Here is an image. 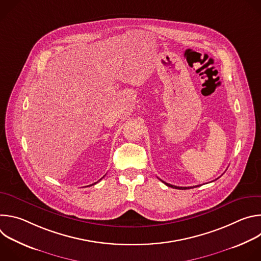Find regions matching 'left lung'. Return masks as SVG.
Returning a JSON list of instances; mask_svg holds the SVG:
<instances>
[{"label": "left lung", "instance_id": "obj_1", "mask_svg": "<svg viewBox=\"0 0 261 261\" xmlns=\"http://www.w3.org/2000/svg\"><path fill=\"white\" fill-rule=\"evenodd\" d=\"M162 180V179H161ZM163 181V180H162ZM166 186H168V187H171V188H175V189H179V190H186V189H189V188H192V187H177V186H173V185H170V184H167L165 181H163Z\"/></svg>", "mask_w": 261, "mask_h": 261}]
</instances>
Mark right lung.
Masks as SVG:
<instances>
[{"instance_id":"1","label":"right lung","mask_w":261,"mask_h":261,"mask_svg":"<svg viewBox=\"0 0 261 261\" xmlns=\"http://www.w3.org/2000/svg\"><path fill=\"white\" fill-rule=\"evenodd\" d=\"M100 179H102V178H100ZM100 179H99V180H100ZM99 180H98V181H99ZM94 184H96V182H94ZM94 184H92V185H94Z\"/></svg>"}]
</instances>
